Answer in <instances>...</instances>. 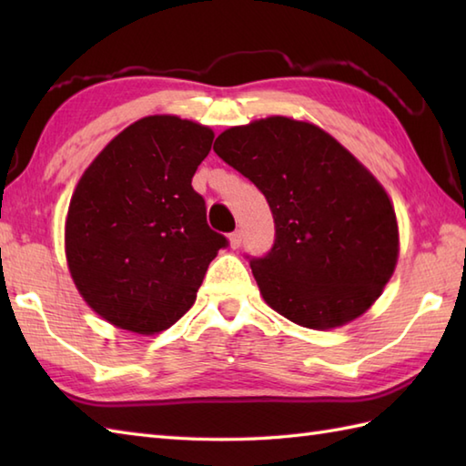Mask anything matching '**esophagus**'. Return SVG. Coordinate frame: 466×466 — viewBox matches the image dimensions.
<instances>
[{
  "mask_svg": "<svg viewBox=\"0 0 466 466\" xmlns=\"http://www.w3.org/2000/svg\"><path fill=\"white\" fill-rule=\"evenodd\" d=\"M228 242H230V248H240V244H242V232L240 230H236V232H232L230 236H228Z\"/></svg>",
  "mask_w": 466,
  "mask_h": 466,
  "instance_id": "34e87169",
  "label": "esophagus"
}]
</instances>
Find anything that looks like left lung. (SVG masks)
I'll use <instances>...</instances> for the list:
<instances>
[{
  "label": "left lung",
  "instance_id": "1",
  "mask_svg": "<svg viewBox=\"0 0 466 466\" xmlns=\"http://www.w3.org/2000/svg\"><path fill=\"white\" fill-rule=\"evenodd\" d=\"M214 152L268 200L276 240L250 266L272 310L330 330L379 300L399 262L397 214L339 140L316 124L270 116L228 127Z\"/></svg>",
  "mask_w": 466,
  "mask_h": 466
}]
</instances>
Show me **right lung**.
<instances>
[{
    "label": "right lung",
    "instance_id": "1",
    "mask_svg": "<svg viewBox=\"0 0 466 466\" xmlns=\"http://www.w3.org/2000/svg\"><path fill=\"white\" fill-rule=\"evenodd\" d=\"M212 140L208 126L146 116L77 182L66 216L67 270L86 304L116 329L146 336L170 329L226 246L192 187Z\"/></svg>",
    "mask_w": 466,
    "mask_h": 466
}]
</instances>
